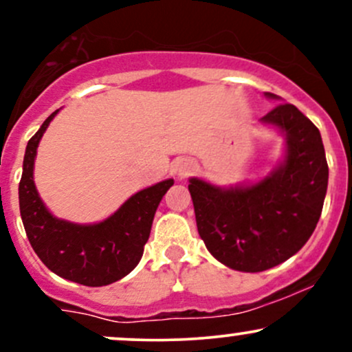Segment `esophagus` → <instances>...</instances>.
I'll return each instance as SVG.
<instances>
[{"label":"esophagus","mask_w":352,"mask_h":352,"mask_svg":"<svg viewBox=\"0 0 352 352\" xmlns=\"http://www.w3.org/2000/svg\"><path fill=\"white\" fill-rule=\"evenodd\" d=\"M197 170V164L190 159H182L179 164H177V175L180 179H187L188 175H192L193 172Z\"/></svg>","instance_id":"esophagus-1"}]
</instances>
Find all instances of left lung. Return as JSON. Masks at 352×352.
I'll list each match as a JSON object with an SVG mask.
<instances>
[{
  "mask_svg": "<svg viewBox=\"0 0 352 352\" xmlns=\"http://www.w3.org/2000/svg\"><path fill=\"white\" fill-rule=\"evenodd\" d=\"M268 99L280 100L272 92ZM285 137L283 160L254 184L217 187L192 177L197 228L220 263L258 273L283 263L316 228L328 190V162L318 127L293 104L261 117Z\"/></svg>",
  "mask_w": 352,
  "mask_h": 352,
  "instance_id": "8db88e82",
  "label": "left lung"
}]
</instances>
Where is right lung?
Listing matches in <instances>:
<instances>
[{
	"label": "right lung",
	"mask_w": 352,
	"mask_h": 352,
	"mask_svg": "<svg viewBox=\"0 0 352 352\" xmlns=\"http://www.w3.org/2000/svg\"><path fill=\"white\" fill-rule=\"evenodd\" d=\"M44 120L26 145L19 182V210L31 246L52 273L84 286L119 281L139 265L151 235L153 215L173 179L134 193L117 212L99 223L80 225L54 217L34 185L39 140L56 114Z\"/></svg>",
	"instance_id": "obj_1"
}]
</instances>
